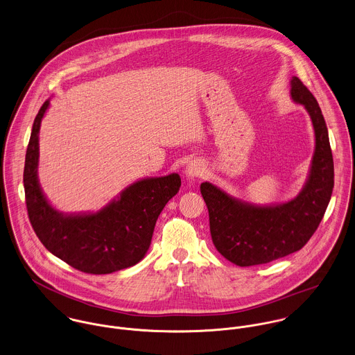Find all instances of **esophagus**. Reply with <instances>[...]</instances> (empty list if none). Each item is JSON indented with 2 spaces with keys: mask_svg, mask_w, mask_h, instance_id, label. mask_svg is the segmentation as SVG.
Returning a JSON list of instances; mask_svg holds the SVG:
<instances>
[{
  "mask_svg": "<svg viewBox=\"0 0 355 355\" xmlns=\"http://www.w3.org/2000/svg\"><path fill=\"white\" fill-rule=\"evenodd\" d=\"M205 171V164L202 160L199 159H195L192 162L188 163L187 168H185V175L189 178V180H193V178H198L203 174Z\"/></svg>",
  "mask_w": 355,
  "mask_h": 355,
  "instance_id": "obj_1",
  "label": "esophagus"
}]
</instances>
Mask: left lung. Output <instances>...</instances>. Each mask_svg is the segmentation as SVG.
I'll use <instances>...</instances> for the list:
<instances>
[{"mask_svg":"<svg viewBox=\"0 0 355 355\" xmlns=\"http://www.w3.org/2000/svg\"><path fill=\"white\" fill-rule=\"evenodd\" d=\"M291 98L309 112L315 148L307 180L296 198L270 206L240 200L211 182L200 185L218 252L237 266L269 263L299 251L317 230L334 189V157L321 108L296 76Z\"/></svg>","mask_w":355,"mask_h":355,"instance_id":"obj_1","label":"left lung"}]
</instances>
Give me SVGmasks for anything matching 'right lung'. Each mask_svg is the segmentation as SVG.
<instances>
[{"instance_id": "right-lung-1", "label": "right lung", "mask_w": 355, "mask_h": 355, "mask_svg": "<svg viewBox=\"0 0 355 355\" xmlns=\"http://www.w3.org/2000/svg\"><path fill=\"white\" fill-rule=\"evenodd\" d=\"M38 111L26 152L23 184L31 226L55 257L89 275H108L139 263L145 257L157 216L177 195V173L142 178L97 213H60L48 202L38 181L40 128L49 108Z\"/></svg>"}]
</instances>
